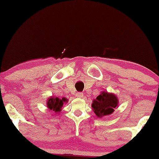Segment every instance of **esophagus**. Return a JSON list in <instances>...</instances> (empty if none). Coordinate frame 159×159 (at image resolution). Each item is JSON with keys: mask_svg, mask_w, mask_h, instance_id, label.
<instances>
[{"mask_svg": "<svg viewBox=\"0 0 159 159\" xmlns=\"http://www.w3.org/2000/svg\"><path fill=\"white\" fill-rule=\"evenodd\" d=\"M75 96L77 98H82L84 96V94L83 93H81V92H78V93H76L75 94Z\"/></svg>", "mask_w": 159, "mask_h": 159, "instance_id": "34e87169", "label": "esophagus"}]
</instances>
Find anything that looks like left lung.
Returning <instances> with one entry per match:
<instances>
[{"mask_svg": "<svg viewBox=\"0 0 159 159\" xmlns=\"http://www.w3.org/2000/svg\"><path fill=\"white\" fill-rule=\"evenodd\" d=\"M119 99L113 93L102 91L96 98L93 100L92 109L98 118L111 115L118 107Z\"/></svg>", "mask_w": 159, "mask_h": 159, "instance_id": "obj_1", "label": "left lung"}]
</instances>
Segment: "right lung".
<instances>
[{
	"label": "right lung",
	"mask_w": 159,
	"mask_h": 159,
	"mask_svg": "<svg viewBox=\"0 0 159 159\" xmlns=\"http://www.w3.org/2000/svg\"><path fill=\"white\" fill-rule=\"evenodd\" d=\"M66 102H68V99L66 98L63 97L62 98H60L59 97L52 96L48 97L47 99L46 105L49 111L59 114L60 112L62 111V107H63V105Z\"/></svg>",
	"instance_id": "add662e5"
}]
</instances>
